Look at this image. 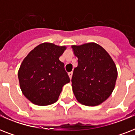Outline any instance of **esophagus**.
Wrapping results in <instances>:
<instances>
[{"instance_id": "esophagus-1", "label": "esophagus", "mask_w": 135, "mask_h": 135, "mask_svg": "<svg viewBox=\"0 0 135 135\" xmlns=\"http://www.w3.org/2000/svg\"><path fill=\"white\" fill-rule=\"evenodd\" d=\"M68 75H69V76L70 79H71L72 75H73V73H72V72H70V73H69V74H68Z\"/></svg>"}]
</instances>
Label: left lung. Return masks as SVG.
<instances>
[{
    "label": "left lung",
    "mask_w": 135,
    "mask_h": 135,
    "mask_svg": "<svg viewBox=\"0 0 135 135\" xmlns=\"http://www.w3.org/2000/svg\"><path fill=\"white\" fill-rule=\"evenodd\" d=\"M78 58L74 70L72 89L81 104L94 107L107 100L113 92L118 71L109 54L95 43L72 45Z\"/></svg>",
    "instance_id": "left-lung-1"
}]
</instances>
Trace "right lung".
Here are the masks:
<instances>
[{"instance_id": "right-lung-1", "label": "right lung", "mask_w": 135, "mask_h": 135, "mask_svg": "<svg viewBox=\"0 0 135 135\" xmlns=\"http://www.w3.org/2000/svg\"><path fill=\"white\" fill-rule=\"evenodd\" d=\"M66 49L51 43H41L24 59L18 71L22 93L38 106L52 104L58 100L62 88L70 82L59 57Z\"/></svg>"}]
</instances>
